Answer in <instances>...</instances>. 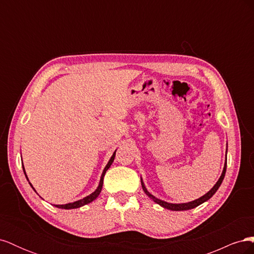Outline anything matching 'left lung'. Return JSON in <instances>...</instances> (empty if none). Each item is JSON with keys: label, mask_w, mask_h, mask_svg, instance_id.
I'll list each match as a JSON object with an SVG mask.
<instances>
[{"label": "left lung", "mask_w": 254, "mask_h": 254, "mask_svg": "<svg viewBox=\"0 0 254 254\" xmlns=\"http://www.w3.org/2000/svg\"><path fill=\"white\" fill-rule=\"evenodd\" d=\"M226 171H227V155H226V162H225V166H224V171H222V174H221V176H220V178L218 179V181L216 182V184H215V186H214L209 191H207V193H206L205 195H203L202 197L196 199V200H194V201L187 202V203H170V202H166V201L161 200V199L156 198L155 196L151 195V194L149 193V191L147 190V189L145 188L144 182H143L142 178H141V184H142V188H143V190L145 191V194L147 195L150 199H152V200L155 201L156 203L160 204L161 206H163V207H165V209L172 210V211H187V210L194 209V207H196V206H198V205H200L201 203L205 202L206 200H209V199H210L215 193H216L217 190H218L219 187H220V184H221L222 180H224V178H225Z\"/></svg>", "instance_id": "obj_1"}]
</instances>
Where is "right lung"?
I'll return each instance as SVG.
<instances>
[{"instance_id":"add662e5","label":"right lung","mask_w":254,"mask_h":254,"mask_svg":"<svg viewBox=\"0 0 254 254\" xmlns=\"http://www.w3.org/2000/svg\"><path fill=\"white\" fill-rule=\"evenodd\" d=\"M115 151H117V150H115ZM115 151L113 152V155H112V157L110 158L109 162L107 163L106 167L104 168L103 174H102V177H101V181H99L98 187H97V189H96V190L93 191V193L90 194V195H89V196H87V197H84V198L80 199V200H77V201H74V202H71V203H66V204H54V205L57 206V207H59V209L70 210V209H77V207H80V206H82V205H84V204H88V203L92 202V201H93V200H95V199L97 198V196H98L99 194H101L102 189H103V183H104V176H105L106 172L109 170V167L111 166L112 162H113V161H114V157H115ZM22 166H23V172H24V174H25V177H26V179H27V181H28V178H27L26 173H25V170H24V165H22ZM29 184H30V187L33 188L32 183L29 182ZM33 189H34V188H33ZM34 190H35V189H34ZM35 191H36V190H35Z\"/></svg>"}]
</instances>
